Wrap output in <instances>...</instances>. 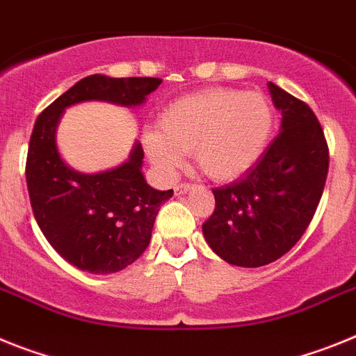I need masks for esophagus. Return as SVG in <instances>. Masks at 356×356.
I'll return each instance as SVG.
<instances>
[{"label":"esophagus","instance_id":"obj_1","mask_svg":"<svg viewBox=\"0 0 356 356\" xmlns=\"http://www.w3.org/2000/svg\"><path fill=\"white\" fill-rule=\"evenodd\" d=\"M174 190H175V195H182V193H188V191L191 190V184L190 182H181V184H177Z\"/></svg>","mask_w":356,"mask_h":356}]
</instances>
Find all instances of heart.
<instances>
[{
	"label": "heart",
	"mask_w": 356,
	"mask_h": 356,
	"mask_svg": "<svg viewBox=\"0 0 356 356\" xmlns=\"http://www.w3.org/2000/svg\"><path fill=\"white\" fill-rule=\"evenodd\" d=\"M274 113L259 92L211 88L168 104L159 131L143 136L148 159L165 177L181 168L186 152L215 181H231L247 172L270 138Z\"/></svg>",
	"instance_id": "1"
}]
</instances>
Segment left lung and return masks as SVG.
I'll return each instance as SVG.
<instances>
[{
    "mask_svg": "<svg viewBox=\"0 0 356 356\" xmlns=\"http://www.w3.org/2000/svg\"><path fill=\"white\" fill-rule=\"evenodd\" d=\"M280 134L242 179L215 188L202 224L208 245L227 264L261 267L299 242L323 197L330 165L323 127L305 102L268 82Z\"/></svg>",
    "mask_w": 356,
    "mask_h": 356,
    "instance_id": "obj_1",
    "label": "left lung"
}]
</instances>
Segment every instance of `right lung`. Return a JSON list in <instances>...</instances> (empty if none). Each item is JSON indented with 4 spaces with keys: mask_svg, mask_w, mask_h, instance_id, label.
<instances>
[{
    "mask_svg": "<svg viewBox=\"0 0 356 356\" xmlns=\"http://www.w3.org/2000/svg\"><path fill=\"white\" fill-rule=\"evenodd\" d=\"M161 79L91 75L49 104L35 120L26 157V186L33 216L58 254L80 270L111 274L123 270L145 252L161 204L174 190L159 191L143 177V148L116 168L80 174L66 165L57 148V125L64 111L80 102L141 105Z\"/></svg>",
    "mask_w": 356,
    "mask_h": 356,
    "instance_id": "add662e5",
    "label": "right lung"
}]
</instances>
